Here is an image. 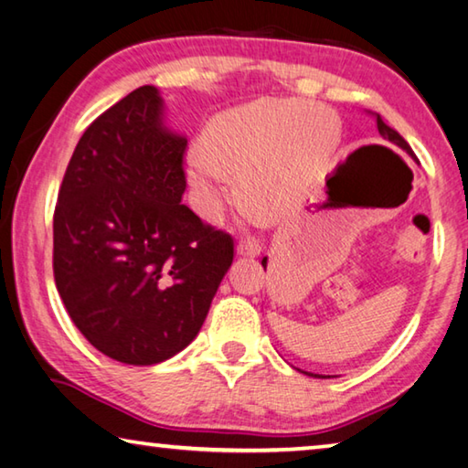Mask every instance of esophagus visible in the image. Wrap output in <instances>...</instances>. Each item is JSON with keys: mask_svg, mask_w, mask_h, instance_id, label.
<instances>
[{"mask_svg": "<svg viewBox=\"0 0 468 468\" xmlns=\"http://www.w3.org/2000/svg\"><path fill=\"white\" fill-rule=\"evenodd\" d=\"M260 251H262V245H260L258 241H253V239L241 241L239 245H237V253H239V256H245V258H258Z\"/></svg>", "mask_w": 468, "mask_h": 468, "instance_id": "34e87169", "label": "esophagus"}]
</instances>
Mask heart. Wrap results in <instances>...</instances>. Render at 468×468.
Wrapping results in <instances>:
<instances>
[{
    "label": "heart",
    "instance_id": "b5f03b06",
    "mask_svg": "<svg viewBox=\"0 0 468 468\" xmlns=\"http://www.w3.org/2000/svg\"><path fill=\"white\" fill-rule=\"evenodd\" d=\"M200 144L186 156V179L206 220H218L239 202L240 186L245 200L282 215L326 171L340 144V122L318 102L260 99L212 117Z\"/></svg>",
    "mask_w": 468,
    "mask_h": 468
}]
</instances>
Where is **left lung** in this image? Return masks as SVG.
Segmentation results:
<instances>
[{
    "label": "left lung",
    "instance_id": "8db88e82",
    "mask_svg": "<svg viewBox=\"0 0 468 468\" xmlns=\"http://www.w3.org/2000/svg\"><path fill=\"white\" fill-rule=\"evenodd\" d=\"M371 115L376 117V123H378V132H379V136H382L384 140L390 142V144H396V146H400L402 150H407V153L410 154V146L407 144V140L402 138L399 132L392 130L390 125H388V123L382 120V117L378 115V113H371ZM262 266H264V271H266V258L262 260ZM305 374H307V371H305ZM307 376H315V378H328V376H320V374H307Z\"/></svg>",
    "mask_w": 468,
    "mask_h": 468
}]
</instances>
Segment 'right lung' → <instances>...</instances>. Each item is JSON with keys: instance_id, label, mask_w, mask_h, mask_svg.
<instances>
[{"instance_id": "obj_1", "label": "right lung", "mask_w": 468, "mask_h": 468, "mask_svg": "<svg viewBox=\"0 0 468 468\" xmlns=\"http://www.w3.org/2000/svg\"><path fill=\"white\" fill-rule=\"evenodd\" d=\"M186 146L140 86L86 128L59 187L55 284L84 338L128 366L184 351L233 262L231 235L181 204Z\"/></svg>"}]
</instances>
